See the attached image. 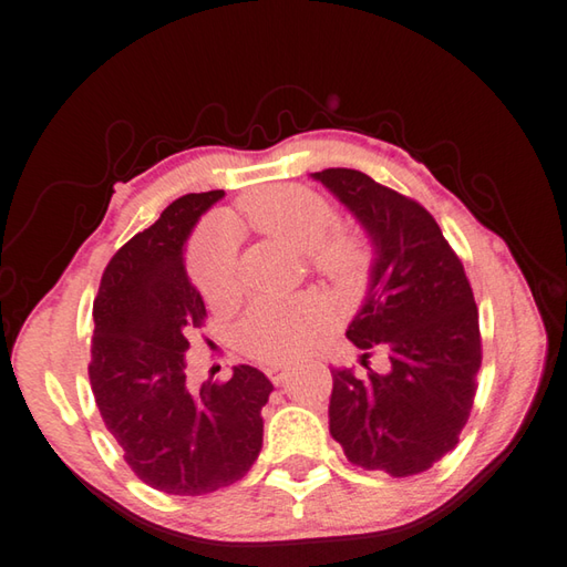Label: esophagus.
<instances>
[{
    "mask_svg": "<svg viewBox=\"0 0 567 567\" xmlns=\"http://www.w3.org/2000/svg\"><path fill=\"white\" fill-rule=\"evenodd\" d=\"M264 372H266V378H269L274 384H281L288 378V368L286 365H269V368H264Z\"/></svg>",
    "mask_w": 567,
    "mask_h": 567,
    "instance_id": "34e87169",
    "label": "esophagus"
}]
</instances>
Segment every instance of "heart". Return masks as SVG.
Listing matches in <instances>:
<instances>
[{
  "label": "heart",
  "mask_w": 567,
  "mask_h": 567,
  "mask_svg": "<svg viewBox=\"0 0 567 567\" xmlns=\"http://www.w3.org/2000/svg\"><path fill=\"white\" fill-rule=\"evenodd\" d=\"M239 212L254 231L303 254L320 279L340 293H358L372 266L370 244L352 229H336L338 212L303 185L256 189L241 197ZM189 279L209 306L221 308L239 296V269L224 234L199 239L187 256ZM333 326V308L318 293L256 298L237 326L241 352L261 362H288L313 350Z\"/></svg>",
  "instance_id": "b5f03b06"
}]
</instances>
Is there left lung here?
Here are the masks:
<instances>
[{
	"label": "left lung",
	"mask_w": 567,
	"mask_h": 567,
	"mask_svg": "<svg viewBox=\"0 0 567 567\" xmlns=\"http://www.w3.org/2000/svg\"><path fill=\"white\" fill-rule=\"evenodd\" d=\"M368 229L375 266L348 328L365 378L333 372L330 434L350 464L394 478L422 474L458 444L476 398L482 330L464 264L420 202L360 169L313 173ZM372 349L391 370L370 371Z\"/></svg>",
	"instance_id": "obj_1"
}]
</instances>
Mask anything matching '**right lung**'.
Masks as SVG:
<instances>
[{"label": "right lung", "mask_w": 567, "mask_h": 567, "mask_svg": "<svg viewBox=\"0 0 567 567\" xmlns=\"http://www.w3.org/2000/svg\"><path fill=\"white\" fill-rule=\"evenodd\" d=\"M221 189L175 199L113 254L93 301L89 378L105 430L143 484L205 496L247 476L264 442L261 408L274 384L251 365L227 382H187V336L205 326L183 247Z\"/></svg>", "instance_id": "obj_1"}]
</instances>
